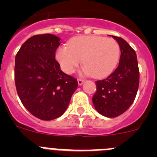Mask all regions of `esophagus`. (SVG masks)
Here are the masks:
<instances>
[{
    "label": "esophagus",
    "mask_w": 157,
    "mask_h": 157,
    "mask_svg": "<svg viewBox=\"0 0 157 157\" xmlns=\"http://www.w3.org/2000/svg\"><path fill=\"white\" fill-rule=\"evenodd\" d=\"M84 82H85V80L84 79H82V78H78V86H82L84 83Z\"/></svg>",
    "instance_id": "obj_1"
}]
</instances>
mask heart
I'll return each instance as SVG.
<instances>
[{"label": "heart", "mask_w": 157, "mask_h": 157, "mask_svg": "<svg viewBox=\"0 0 157 157\" xmlns=\"http://www.w3.org/2000/svg\"><path fill=\"white\" fill-rule=\"evenodd\" d=\"M120 57L117 41L101 36L77 37L69 45H61L56 51V59L63 71L73 73L82 59L84 73L96 78L109 75L117 66Z\"/></svg>", "instance_id": "heart-1"}]
</instances>
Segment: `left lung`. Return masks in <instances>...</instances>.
<instances>
[{"instance_id":"obj_1","label":"left lung","mask_w":157,"mask_h":157,"mask_svg":"<svg viewBox=\"0 0 157 157\" xmlns=\"http://www.w3.org/2000/svg\"><path fill=\"white\" fill-rule=\"evenodd\" d=\"M120 47V63L108 78L96 82L94 108L109 118L123 114L134 102L139 86V69L135 51L122 37L112 36Z\"/></svg>"}]
</instances>
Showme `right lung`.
<instances>
[{"instance_id": "add662e5", "label": "right lung", "mask_w": 157, "mask_h": 157, "mask_svg": "<svg viewBox=\"0 0 157 157\" xmlns=\"http://www.w3.org/2000/svg\"><path fill=\"white\" fill-rule=\"evenodd\" d=\"M59 41L50 34L32 36L15 59V82L19 99L33 116L42 120L61 116L78 87L77 79L63 73L55 59Z\"/></svg>"}]
</instances>
